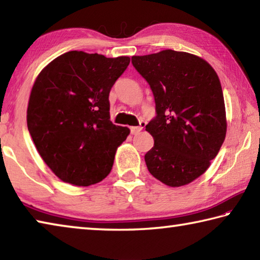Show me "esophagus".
I'll return each mask as SVG.
<instances>
[{"mask_svg": "<svg viewBox=\"0 0 260 260\" xmlns=\"http://www.w3.org/2000/svg\"><path fill=\"white\" fill-rule=\"evenodd\" d=\"M143 129L142 126H134V127H131V133L135 135V134H139L141 131Z\"/></svg>", "mask_w": 260, "mask_h": 260, "instance_id": "1", "label": "esophagus"}]
</instances>
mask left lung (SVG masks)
<instances>
[{
	"instance_id": "obj_1",
	"label": "left lung",
	"mask_w": 260,
	"mask_h": 260,
	"mask_svg": "<svg viewBox=\"0 0 260 260\" xmlns=\"http://www.w3.org/2000/svg\"><path fill=\"white\" fill-rule=\"evenodd\" d=\"M150 86L157 116L146 126L153 147L144 160L166 186L181 187L209 169L226 138V109L213 68L201 57L166 49L133 56Z\"/></svg>"
}]
</instances>
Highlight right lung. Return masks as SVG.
I'll use <instances>...</instances> for the list:
<instances>
[{
	"label": "right lung",
	"instance_id": "add662e5",
	"mask_svg": "<svg viewBox=\"0 0 260 260\" xmlns=\"http://www.w3.org/2000/svg\"><path fill=\"white\" fill-rule=\"evenodd\" d=\"M129 60L73 50L50 61L35 79L28 132L61 181L87 187L111 171L117 149L131 131L110 120L109 94Z\"/></svg>",
	"mask_w": 260,
	"mask_h": 260
}]
</instances>
